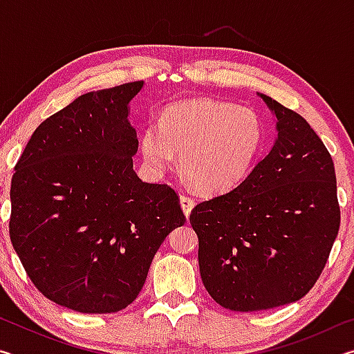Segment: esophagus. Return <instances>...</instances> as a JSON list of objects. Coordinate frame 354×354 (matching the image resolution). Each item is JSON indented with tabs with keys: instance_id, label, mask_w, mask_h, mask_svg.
Segmentation results:
<instances>
[{
	"instance_id": "1",
	"label": "esophagus",
	"mask_w": 354,
	"mask_h": 354,
	"mask_svg": "<svg viewBox=\"0 0 354 354\" xmlns=\"http://www.w3.org/2000/svg\"><path fill=\"white\" fill-rule=\"evenodd\" d=\"M179 201H181V207H183V211H184V215H185V217H189L190 212H192V209H194V206H195V200L190 198V196H187V195H181V198H179Z\"/></svg>"
}]
</instances>
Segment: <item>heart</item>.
Wrapping results in <instances>:
<instances>
[{"instance_id": "b5f03b06", "label": "heart", "mask_w": 354, "mask_h": 354, "mask_svg": "<svg viewBox=\"0 0 354 354\" xmlns=\"http://www.w3.org/2000/svg\"><path fill=\"white\" fill-rule=\"evenodd\" d=\"M266 129L251 107L226 101L187 100L165 107L159 124L142 131L148 169L164 173L175 164L205 194H225L245 181L261 153Z\"/></svg>"}]
</instances>
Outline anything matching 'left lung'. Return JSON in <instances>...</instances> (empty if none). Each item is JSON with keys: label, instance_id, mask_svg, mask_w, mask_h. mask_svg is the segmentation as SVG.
Masks as SVG:
<instances>
[{"label": "left lung", "instance_id": "left-lung-1", "mask_svg": "<svg viewBox=\"0 0 354 354\" xmlns=\"http://www.w3.org/2000/svg\"><path fill=\"white\" fill-rule=\"evenodd\" d=\"M277 139L242 184L196 205L203 284L239 313L298 301L313 289L337 237L340 209L331 154L309 123L257 93Z\"/></svg>", "mask_w": 354, "mask_h": 354}]
</instances>
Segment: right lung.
<instances>
[{"label": "right lung", "instance_id": "right-lung-1", "mask_svg": "<svg viewBox=\"0 0 354 354\" xmlns=\"http://www.w3.org/2000/svg\"><path fill=\"white\" fill-rule=\"evenodd\" d=\"M143 81L88 92L34 131L10 184V241L44 295L82 314L118 313L185 223L176 192L133 169L129 103Z\"/></svg>", "mask_w": 354, "mask_h": 354}]
</instances>
